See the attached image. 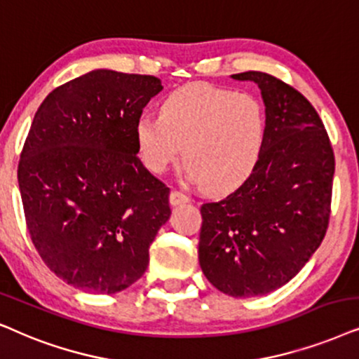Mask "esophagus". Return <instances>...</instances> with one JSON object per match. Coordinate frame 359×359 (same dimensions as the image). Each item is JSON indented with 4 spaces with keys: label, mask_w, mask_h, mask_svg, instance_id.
<instances>
[{
    "label": "esophagus",
    "mask_w": 359,
    "mask_h": 359,
    "mask_svg": "<svg viewBox=\"0 0 359 359\" xmlns=\"http://www.w3.org/2000/svg\"><path fill=\"white\" fill-rule=\"evenodd\" d=\"M189 201V196L188 194H184L183 191H178V189H173L170 193V203L176 206V204H183V203H188Z\"/></svg>",
    "instance_id": "1"
}]
</instances>
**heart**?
Here are the masks:
<instances>
[{
    "label": "heart",
    "instance_id": "obj_1",
    "mask_svg": "<svg viewBox=\"0 0 359 359\" xmlns=\"http://www.w3.org/2000/svg\"><path fill=\"white\" fill-rule=\"evenodd\" d=\"M135 138L143 165L153 173H165L183 155L191 178L208 191L224 193L257 165L265 111L250 94L189 83L165 97L160 117H140Z\"/></svg>",
    "mask_w": 359,
    "mask_h": 359
}]
</instances>
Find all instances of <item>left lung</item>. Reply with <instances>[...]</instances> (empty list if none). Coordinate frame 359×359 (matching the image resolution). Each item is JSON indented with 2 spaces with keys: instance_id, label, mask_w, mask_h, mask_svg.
Returning <instances> with one entry per match:
<instances>
[{
  "instance_id": "1",
  "label": "left lung",
  "mask_w": 359,
  "mask_h": 359,
  "mask_svg": "<svg viewBox=\"0 0 359 359\" xmlns=\"http://www.w3.org/2000/svg\"><path fill=\"white\" fill-rule=\"evenodd\" d=\"M232 79L252 81L262 92L265 140L249 178L201 206L198 254L217 290L245 299L285 285L322 244L334 155L322 118L297 88L257 71Z\"/></svg>"
}]
</instances>
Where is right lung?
Listing matches in <instances>:
<instances>
[{
  "mask_svg": "<svg viewBox=\"0 0 359 359\" xmlns=\"http://www.w3.org/2000/svg\"><path fill=\"white\" fill-rule=\"evenodd\" d=\"M161 90L155 76L97 69L54 88L31 123L18 166L27 231L50 271L83 292L137 282L171 214L135 138Z\"/></svg>",
  "mask_w": 359,
  "mask_h": 359,
  "instance_id": "1",
  "label": "right lung"
}]
</instances>
